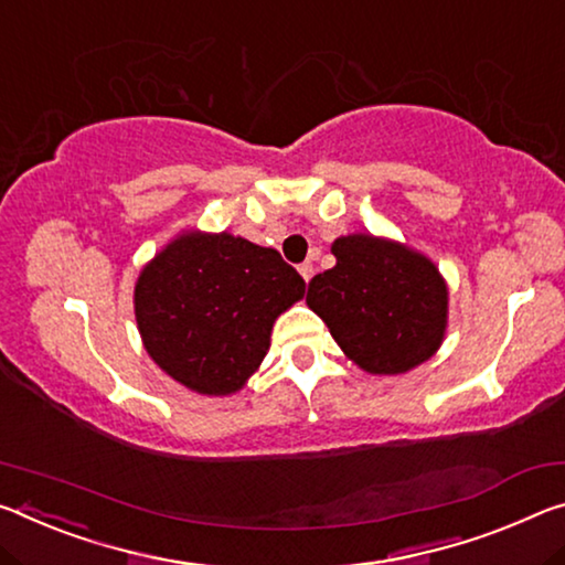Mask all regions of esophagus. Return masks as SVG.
I'll list each match as a JSON object with an SVG mask.
<instances>
[{
  "label": "esophagus",
  "mask_w": 565,
  "mask_h": 565,
  "mask_svg": "<svg viewBox=\"0 0 565 565\" xmlns=\"http://www.w3.org/2000/svg\"><path fill=\"white\" fill-rule=\"evenodd\" d=\"M299 274L303 276V281H309L311 276H315V264H311V262H303V264L299 266Z\"/></svg>",
  "instance_id": "obj_1"
}]
</instances>
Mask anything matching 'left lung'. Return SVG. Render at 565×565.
<instances>
[{
    "label": "left lung",
    "mask_w": 565,
    "mask_h": 565,
    "mask_svg": "<svg viewBox=\"0 0 565 565\" xmlns=\"http://www.w3.org/2000/svg\"><path fill=\"white\" fill-rule=\"evenodd\" d=\"M337 266L309 281L307 303L342 352L372 374L429 360L447 324V286L423 254L354 234L334 241Z\"/></svg>",
    "instance_id": "8db88e82"
}]
</instances>
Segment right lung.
I'll return each instance as SVG.
<instances>
[{"mask_svg": "<svg viewBox=\"0 0 565 565\" xmlns=\"http://www.w3.org/2000/svg\"><path fill=\"white\" fill-rule=\"evenodd\" d=\"M303 286L279 250L231 234H185L136 284L142 344L188 390L231 395L264 362L276 317Z\"/></svg>", "mask_w": 565, "mask_h": 565, "instance_id": "add662e5", "label": "right lung"}]
</instances>
